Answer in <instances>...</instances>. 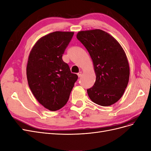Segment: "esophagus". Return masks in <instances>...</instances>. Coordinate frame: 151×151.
<instances>
[{"label": "esophagus", "mask_w": 151, "mask_h": 151, "mask_svg": "<svg viewBox=\"0 0 151 151\" xmlns=\"http://www.w3.org/2000/svg\"><path fill=\"white\" fill-rule=\"evenodd\" d=\"M77 76H78L79 77H80L82 76V72H79V73H77Z\"/></svg>", "instance_id": "esophagus-1"}]
</instances>
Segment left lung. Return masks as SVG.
Returning <instances> with one entry per match:
<instances>
[{
    "mask_svg": "<svg viewBox=\"0 0 151 151\" xmlns=\"http://www.w3.org/2000/svg\"><path fill=\"white\" fill-rule=\"evenodd\" d=\"M77 38L92 58L96 78L87 89L89 98L103 106L115 103L129 83L130 68L124 50L112 36L101 29L79 31Z\"/></svg>",
    "mask_w": 151,
    "mask_h": 151,
    "instance_id": "obj_1",
    "label": "left lung"
}]
</instances>
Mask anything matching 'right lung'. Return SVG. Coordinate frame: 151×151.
I'll use <instances>...</instances> for the list:
<instances>
[{
  "label": "right lung",
  "instance_id": "right-lung-1",
  "mask_svg": "<svg viewBox=\"0 0 151 151\" xmlns=\"http://www.w3.org/2000/svg\"><path fill=\"white\" fill-rule=\"evenodd\" d=\"M73 35L74 32H53L41 38L29 53L26 67L28 85L38 101L50 111L65 106L78 79L62 60Z\"/></svg>",
  "mask_w": 151,
  "mask_h": 151
}]
</instances>
